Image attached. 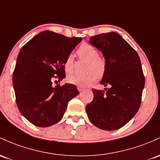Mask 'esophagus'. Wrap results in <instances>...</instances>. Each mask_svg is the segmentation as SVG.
<instances>
[{
  "instance_id": "obj_1",
  "label": "esophagus",
  "mask_w": 160,
  "mask_h": 160,
  "mask_svg": "<svg viewBox=\"0 0 160 160\" xmlns=\"http://www.w3.org/2000/svg\"><path fill=\"white\" fill-rule=\"evenodd\" d=\"M77 89H78L79 92H82V91H83L84 89V88H83V87H77Z\"/></svg>"
}]
</instances>
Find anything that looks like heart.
<instances>
[{
	"instance_id": "heart-1",
	"label": "heart",
	"mask_w": 160,
	"mask_h": 160,
	"mask_svg": "<svg viewBox=\"0 0 160 160\" xmlns=\"http://www.w3.org/2000/svg\"><path fill=\"white\" fill-rule=\"evenodd\" d=\"M79 58L87 61L86 71H88L85 74L69 75L67 78L68 83L80 87H87L96 80L98 76L102 77L106 72V61L104 58L99 55V52L96 48L89 44L84 43L77 50ZM64 68L66 73H70L74 69V60L72 54L67 56L64 63Z\"/></svg>"
}]
</instances>
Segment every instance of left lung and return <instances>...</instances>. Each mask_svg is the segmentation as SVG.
<instances>
[{
    "instance_id": "left-lung-1",
    "label": "left lung",
    "mask_w": 160,
    "mask_h": 160,
    "mask_svg": "<svg viewBox=\"0 0 160 160\" xmlns=\"http://www.w3.org/2000/svg\"><path fill=\"white\" fill-rule=\"evenodd\" d=\"M106 61L101 84L110 88L92 89L93 99L86 107L92 124L100 129L121 128L139 109L145 79L136 51L115 32L89 38Z\"/></svg>"
}]
</instances>
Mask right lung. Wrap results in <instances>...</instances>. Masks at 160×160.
I'll use <instances>...</instances> for the list:
<instances>
[{
  "label": "right lung",
  "instance_id": "1",
  "mask_svg": "<svg viewBox=\"0 0 160 160\" xmlns=\"http://www.w3.org/2000/svg\"><path fill=\"white\" fill-rule=\"evenodd\" d=\"M82 39L43 31L19 52L13 73L16 102L20 113L34 125L45 128L58 122L70 100L79 94L76 86L53 87L52 80L65 77L64 61Z\"/></svg>",
  "mask_w": 160,
  "mask_h": 160
}]
</instances>
